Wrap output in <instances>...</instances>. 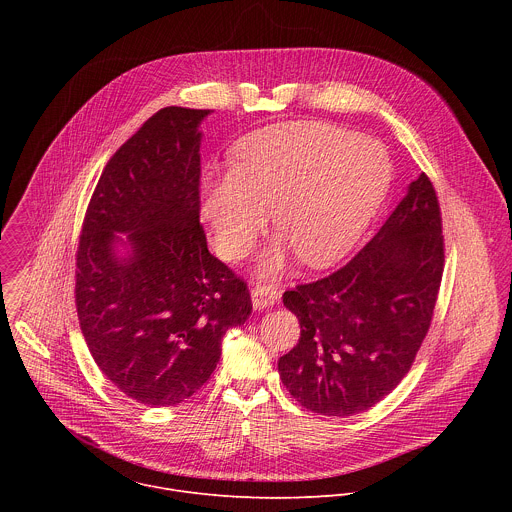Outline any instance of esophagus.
Returning a JSON list of instances; mask_svg holds the SVG:
<instances>
[{
	"label": "esophagus",
	"instance_id": "34e87169",
	"mask_svg": "<svg viewBox=\"0 0 512 512\" xmlns=\"http://www.w3.org/2000/svg\"><path fill=\"white\" fill-rule=\"evenodd\" d=\"M251 300H253V308L255 310H265L269 306H273L279 300V289L273 283H253L251 287Z\"/></svg>",
	"mask_w": 512,
	"mask_h": 512
}]
</instances>
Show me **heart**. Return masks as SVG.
<instances>
[{"label": "heart", "mask_w": 512, "mask_h": 512, "mask_svg": "<svg viewBox=\"0 0 512 512\" xmlns=\"http://www.w3.org/2000/svg\"><path fill=\"white\" fill-rule=\"evenodd\" d=\"M391 160L377 139L326 123H287L255 131L235 148V168L208 176L200 214L214 247L245 257L267 225L283 235L261 259L263 273L285 263L287 243L310 267L342 259L377 214Z\"/></svg>", "instance_id": "heart-1"}]
</instances>
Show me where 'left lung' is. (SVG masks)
Wrapping results in <instances>:
<instances>
[{"mask_svg": "<svg viewBox=\"0 0 512 512\" xmlns=\"http://www.w3.org/2000/svg\"><path fill=\"white\" fill-rule=\"evenodd\" d=\"M444 273L442 212L419 174L379 233L332 275L285 291L300 340L277 362L285 389L320 415L348 417L409 373Z\"/></svg>", "mask_w": 512, "mask_h": 512, "instance_id": "left-lung-1", "label": "left lung"}]
</instances>
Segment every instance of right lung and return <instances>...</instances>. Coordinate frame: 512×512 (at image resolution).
<instances>
[{
  "label": "right lung",
  "mask_w": 512,
  "mask_h": 512,
  "mask_svg": "<svg viewBox=\"0 0 512 512\" xmlns=\"http://www.w3.org/2000/svg\"><path fill=\"white\" fill-rule=\"evenodd\" d=\"M166 107L107 162L77 249V314L101 373L129 399L170 407L212 375L253 304L200 225V123ZM126 251L121 254L118 247Z\"/></svg>",
  "instance_id": "1"
}]
</instances>
